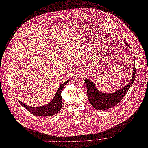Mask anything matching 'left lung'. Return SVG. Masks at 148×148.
<instances>
[{
	"instance_id": "8db88e82",
	"label": "left lung",
	"mask_w": 148,
	"mask_h": 148,
	"mask_svg": "<svg viewBox=\"0 0 148 148\" xmlns=\"http://www.w3.org/2000/svg\"><path fill=\"white\" fill-rule=\"evenodd\" d=\"M124 42L127 47H130L126 43V41H125ZM135 77L136 69L135 66H134L133 76L130 82L122 88H121L114 93L110 94L101 92L96 88L93 82L88 79H86L84 82L87 87L88 99L90 104L93 106L94 108L99 110H106L112 108V107L117 105L123 99L129 91L130 87L133 84L134 80L136 78Z\"/></svg>"
}]
</instances>
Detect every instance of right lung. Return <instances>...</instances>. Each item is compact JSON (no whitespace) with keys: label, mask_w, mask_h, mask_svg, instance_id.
<instances>
[{"label":"right lung","mask_w":148,"mask_h":148,"mask_svg":"<svg viewBox=\"0 0 148 148\" xmlns=\"http://www.w3.org/2000/svg\"><path fill=\"white\" fill-rule=\"evenodd\" d=\"M69 82V80H67V81H66L60 86L56 92V95H55L54 98L52 99V100L49 103L44 106L34 107L26 105L22 103L19 100L18 101L26 109H27L31 113L35 116H51L55 115L59 113L62 108V100L61 97V92L64 86Z\"/></svg>","instance_id":"add662e5"}]
</instances>
